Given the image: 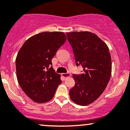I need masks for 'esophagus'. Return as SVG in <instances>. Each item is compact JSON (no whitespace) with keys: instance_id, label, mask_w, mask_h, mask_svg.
<instances>
[{"instance_id":"34e87169","label":"esophagus","mask_w":130,"mask_h":130,"mask_svg":"<svg viewBox=\"0 0 130 130\" xmlns=\"http://www.w3.org/2000/svg\"><path fill=\"white\" fill-rule=\"evenodd\" d=\"M62 76L64 77L71 76V74H70V73H62Z\"/></svg>"}]
</instances>
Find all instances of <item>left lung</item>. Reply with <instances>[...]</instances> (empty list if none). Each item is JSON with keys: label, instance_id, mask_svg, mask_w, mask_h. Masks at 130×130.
<instances>
[{"label": "left lung", "instance_id": "obj_1", "mask_svg": "<svg viewBox=\"0 0 130 130\" xmlns=\"http://www.w3.org/2000/svg\"><path fill=\"white\" fill-rule=\"evenodd\" d=\"M76 66L81 65L83 73L73 74L75 85L70 96L79 105L90 104L104 92L111 75V57L108 46L97 35L89 32L67 33Z\"/></svg>", "mask_w": 130, "mask_h": 130}]
</instances>
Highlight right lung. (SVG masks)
<instances>
[{"label":"right lung","mask_w":130,"mask_h":130,"mask_svg":"<svg viewBox=\"0 0 130 130\" xmlns=\"http://www.w3.org/2000/svg\"><path fill=\"white\" fill-rule=\"evenodd\" d=\"M66 40L63 32L40 33L26 40L19 51L16 59L18 81L35 102L51 100L62 83L60 75L51 66V60Z\"/></svg>","instance_id":"add662e5"}]
</instances>
